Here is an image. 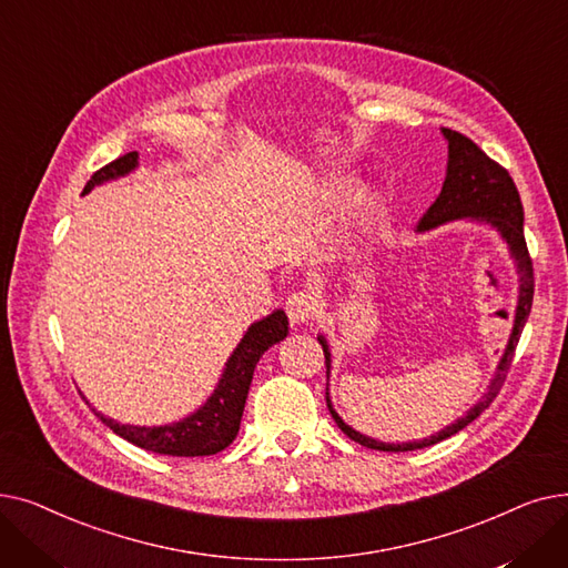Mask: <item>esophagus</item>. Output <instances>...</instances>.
Segmentation results:
<instances>
[{
    "instance_id": "1",
    "label": "esophagus",
    "mask_w": 568,
    "mask_h": 568,
    "mask_svg": "<svg viewBox=\"0 0 568 568\" xmlns=\"http://www.w3.org/2000/svg\"><path fill=\"white\" fill-rule=\"evenodd\" d=\"M285 311L292 324H308L317 315V302L311 292H294L287 296Z\"/></svg>"
}]
</instances>
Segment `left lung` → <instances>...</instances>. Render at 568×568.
Wrapping results in <instances>:
<instances>
[{"instance_id":"8db88e82","label":"left lung","mask_w":568,"mask_h":568,"mask_svg":"<svg viewBox=\"0 0 568 568\" xmlns=\"http://www.w3.org/2000/svg\"><path fill=\"white\" fill-rule=\"evenodd\" d=\"M442 135L449 144V161H446V176L442 191L437 200L428 206V212L424 219L416 225V232H426L433 227H439L444 223L452 221H474V223H484L497 230V234L504 239L506 248H509L514 262H516V274H518V304H516V315H514V329L509 336V343L504 347L501 359L497 364L495 377L490 379L486 394L476 400L465 416L456 419L452 426L442 428L439 433L424 437V439H414V442H403V444H389V442H379L375 437H368L359 430H354L347 426L338 412L332 405L329 398V384H326V407H329L334 422L338 428L354 442H359L362 446H368V449L375 452H414V449H424V446L437 444L446 437L456 435L465 426H469L476 416H479L499 394L501 384L506 379V371H509L514 362V352L520 341L523 326L529 317L531 311V300H534V272H531V260L527 253L525 244V230H523V202L518 195V189L514 184V179L509 176L501 165H497L493 159H488L479 146H476L469 138H465L458 131L452 129H442ZM322 349H324V359H326V379H329V368H332V349L326 338L320 334L317 336Z\"/></svg>"}]
</instances>
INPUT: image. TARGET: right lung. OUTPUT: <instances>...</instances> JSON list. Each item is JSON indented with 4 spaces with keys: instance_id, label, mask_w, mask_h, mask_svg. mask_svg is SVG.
<instances>
[{
    "instance_id": "obj_1",
    "label": "right lung",
    "mask_w": 568,
    "mask_h": 568,
    "mask_svg": "<svg viewBox=\"0 0 568 568\" xmlns=\"http://www.w3.org/2000/svg\"><path fill=\"white\" fill-rule=\"evenodd\" d=\"M138 168V152L119 156L110 165L101 168L89 179L84 193L92 189L112 182V179L126 176ZM287 336V315L285 311H274L257 322H253L244 338L239 341L230 359L225 362L223 375L216 384L214 394L206 398L195 412H191L184 419L165 426H131L119 424L110 416L94 409L99 419L119 437L140 446L144 452H154L161 456H179V458H195V456H214L223 452L225 446L239 433L242 424L244 405L248 398V389L253 382V371L260 362V356L276 343Z\"/></svg>"
}]
</instances>
